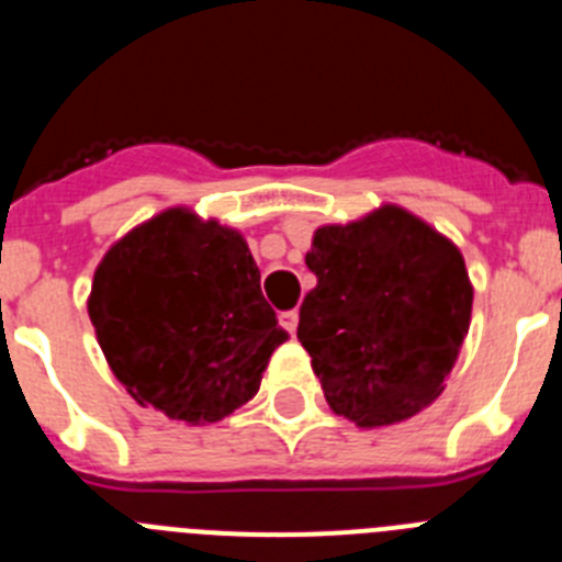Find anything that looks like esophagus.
Returning a JSON list of instances; mask_svg holds the SVG:
<instances>
[{"mask_svg":"<svg viewBox=\"0 0 562 562\" xmlns=\"http://www.w3.org/2000/svg\"><path fill=\"white\" fill-rule=\"evenodd\" d=\"M278 324L284 326V329L290 331V335H295V329H297V312L295 310L281 312V315H278Z\"/></svg>","mask_w":562,"mask_h":562,"instance_id":"obj_1","label":"esophagus"}]
</instances>
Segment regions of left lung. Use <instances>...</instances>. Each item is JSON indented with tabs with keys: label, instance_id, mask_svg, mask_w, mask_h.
<instances>
[{
	"label": "left lung",
	"instance_id": "left-lung-1",
	"mask_svg": "<svg viewBox=\"0 0 562 562\" xmlns=\"http://www.w3.org/2000/svg\"><path fill=\"white\" fill-rule=\"evenodd\" d=\"M297 340L326 402L357 428H382L445 391L470 329L473 284L448 236L405 207L382 205L315 231Z\"/></svg>",
	"mask_w": 562,
	"mask_h": 562
}]
</instances>
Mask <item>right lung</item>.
I'll return each mask as SVG.
<instances>
[{
    "instance_id": "right-lung-1",
    "label": "right lung",
    "mask_w": 562,
    "mask_h": 562,
    "mask_svg": "<svg viewBox=\"0 0 562 562\" xmlns=\"http://www.w3.org/2000/svg\"><path fill=\"white\" fill-rule=\"evenodd\" d=\"M87 310L128 394L188 425L252 400L286 340L245 236L188 207H168L109 247Z\"/></svg>"
}]
</instances>
